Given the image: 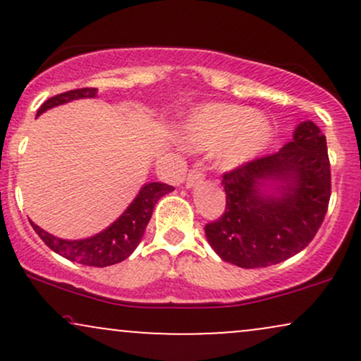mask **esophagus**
<instances>
[{
  "mask_svg": "<svg viewBox=\"0 0 361 361\" xmlns=\"http://www.w3.org/2000/svg\"><path fill=\"white\" fill-rule=\"evenodd\" d=\"M204 171H202V168L195 166L193 169H190L188 176H186V186L188 188H192V186L202 183V180H204Z\"/></svg>",
  "mask_w": 361,
  "mask_h": 361,
  "instance_id": "esophagus-1",
  "label": "esophagus"
}]
</instances>
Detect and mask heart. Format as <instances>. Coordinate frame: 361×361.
Instances as JSON below:
<instances>
[{
  "label": "heart",
  "mask_w": 361,
  "mask_h": 361,
  "mask_svg": "<svg viewBox=\"0 0 361 361\" xmlns=\"http://www.w3.org/2000/svg\"><path fill=\"white\" fill-rule=\"evenodd\" d=\"M183 140L193 151H215L217 168L231 171L250 163L270 144L271 126L247 106L214 103L190 117Z\"/></svg>",
  "instance_id": "obj_1"
}]
</instances>
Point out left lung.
Listing matches in <instances>:
<instances>
[{
  "label": "left lung",
  "instance_id": "left-lung-1",
  "mask_svg": "<svg viewBox=\"0 0 361 361\" xmlns=\"http://www.w3.org/2000/svg\"><path fill=\"white\" fill-rule=\"evenodd\" d=\"M222 185L226 210L205 226L212 250L241 268L292 258L312 241L329 205L324 134L310 120L302 122L279 152L224 173Z\"/></svg>",
  "mask_w": 361,
  "mask_h": 361
}]
</instances>
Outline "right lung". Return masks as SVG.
I'll use <instances>...</instances> for the list:
<instances>
[{"instance_id":"right-lung-1","label":"right lung","mask_w":361,"mask_h":361,"mask_svg":"<svg viewBox=\"0 0 361 361\" xmlns=\"http://www.w3.org/2000/svg\"><path fill=\"white\" fill-rule=\"evenodd\" d=\"M97 97V88H80L66 91V93L56 94V97L49 98L42 103L37 117L44 114L45 110L54 109V106L62 105L73 100H80V98H94ZM173 186L166 183H147L140 188L137 197L134 198L127 210L120 217L106 227L102 233L91 235L86 239H78V241H66V239L56 238V235L45 233L34 222L32 227L39 238L47 244L49 247L62 258L69 261H76L80 264L86 267H110V264L120 263L134 252L137 244L142 239L144 231H146L149 221H151L152 210L161 197L173 192Z\"/></svg>"}]
</instances>
